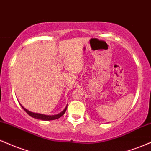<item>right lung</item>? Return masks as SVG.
I'll return each instance as SVG.
<instances>
[{
    "label": "right lung",
    "instance_id": "obj_1",
    "mask_svg": "<svg viewBox=\"0 0 151 151\" xmlns=\"http://www.w3.org/2000/svg\"><path fill=\"white\" fill-rule=\"evenodd\" d=\"M20 106H21L22 108L24 109V111H25L26 113L28 114L29 116H30L31 117L34 118V119H40V120H42V121H51V120H55V119H59V118L65 114L66 110H67V106L65 107V109H64L62 112H60V114H56V115H45V114L31 112V111H30L27 110V109L24 108V107L22 106L21 104H20Z\"/></svg>",
    "mask_w": 151,
    "mask_h": 151
}]
</instances>
